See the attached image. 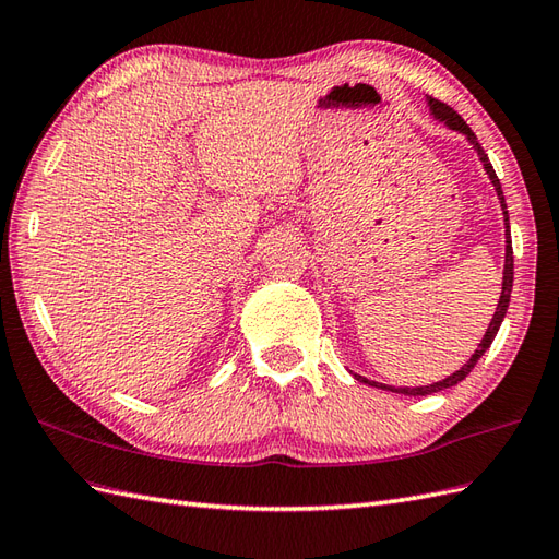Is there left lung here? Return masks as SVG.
Wrapping results in <instances>:
<instances>
[{
    "mask_svg": "<svg viewBox=\"0 0 559 559\" xmlns=\"http://www.w3.org/2000/svg\"><path fill=\"white\" fill-rule=\"evenodd\" d=\"M428 105H430V111H432V115H436V119H440V121L448 123L450 129H454V131H459V133H464L466 139H468V143L476 147V153H478L480 163H483V169L488 171V177H490V181H492V186H495V191H498V198H500L502 215H504V225H507V248H504L502 296H500V301H498V311H495V316H492V320H490L488 332L483 334V340H480V344H478L476 354L471 356L468 361H466L462 368L456 370V373H452L450 378H444V380H440V382L426 384V388H390V384H380V382H373V380H366V378H361V376H354L356 380H361V382H366V384H376V388H380V390H392V392H400V394H412V396H426V394H432V392H440V390L454 388L456 382H462V380H464V378L471 373V368H474V366L478 364V358H480L483 354H486V352L490 349V344H492V340H495V334H498V330H500V325H502L504 313H507V306H510V296H512V282H514V253H512V237H510V215H507V203H504V193H502L500 179H498V175H495V169H492V165H490V159H488L486 151H483V147H480V143H478V139H476V133L468 129V123H466L462 117H459L456 111H454L450 105H444V103L436 100V97H428Z\"/></svg>",
    "mask_w": 559,
    "mask_h": 559,
    "instance_id": "1",
    "label": "left lung"
}]
</instances>
